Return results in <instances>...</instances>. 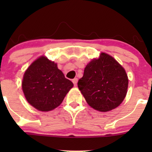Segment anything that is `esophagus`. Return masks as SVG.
Instances as JSON below:
<instances>
[{
  "label": "esophagus",
  "mask_w": 152,
  "mask_h": 152,
  "mask_svg": "<svg viewBox=\"0 0 152 152\" xmlns=\"http://www.w3.org/2000/svg\"><path fill=\"white\" fill-rule=\"evenodd\" d=\"M72 82H73V85H74L75 86H76V85H77V82H78V79L77 78H74V79L72 80Z\"/></svg>",
  "instance_id": "esophagus-1"
}]
</instances>
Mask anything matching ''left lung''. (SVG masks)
I'll list each match as a JSON object with an SVG mask.
<instances>
[{"mask_svg": "<svg viewBox=\"0 0 152 152\" xmlns=\"http://www.w3.org/2000/svg\"><path fill=\"white\" fill-rule=\"evenodd\" d=\"M125 70L113 56L101 53L84 70L78 87L91 107L107 112L118 107L125 99L128 88Z\"/></svg>", "mask_w": 152, "mask_h": 152, "instance_id": "obj_1", "label": "left lung"}]
</instances>
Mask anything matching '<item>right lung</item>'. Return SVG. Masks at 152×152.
Segmentation results:
<instances>
[{
    "label": "right lung",
    "mask_w": 152,
    "mask_h": 152,
    "mask_svg": "<svg viewBox=\"0 0 152 152\" xmlns=\"http://www.w3.org/2000/svg\"><path fill=\"white\" fill-rule=\"evenodd\" d=\"M73 84L58 69L56 63L40 56L24 73L22 89L27 102L39 111L48 112L61 104Z\"/></svg>",
    "instance_id": "add662e5"
}]
</instances>
